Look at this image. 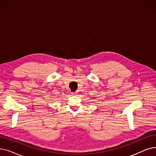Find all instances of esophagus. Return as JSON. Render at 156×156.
<instances>
[{
  "mask_svg": "<svg viewBox=\"0 0 156 156\" xmlns=\"http://www.w3.org/2000/svg\"><path fill=\"white\" fill-rule=\"evenodd\" d=\"M71 94H72V95H75V94H76V92H72Z\"/></svg>",
  "mask_w": 156,
  "mask_h": 156,
  "instance_id": "obj_1",
  "label": "esophagus"
}]
</instances>
